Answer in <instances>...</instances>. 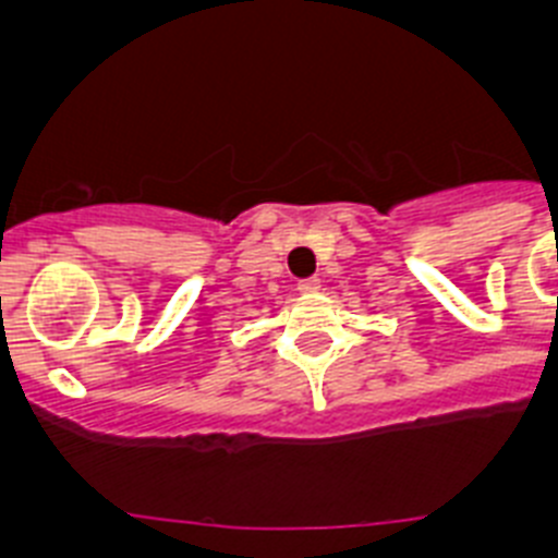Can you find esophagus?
<instances>
[{
  "label": "esophagus",
  "instance_id": "34e87169",
  "mask_svg": "<svg viewBox=\"0 0 558 558\" xmlns=\"http://www.w3.org/2000/svg\"><path fill=\"white\" fill-rule=\"evenodd\" d=\"M296 289L303 291V294H314V291H319V278H305L296 283Z\"/></svg>",
  "mask_w": 558,
  "mask_h": 558
}]
</instances>
